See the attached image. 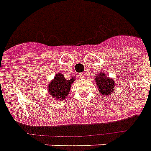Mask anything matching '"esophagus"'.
Returning <instances> with one entry per match:
<instances>
[{"label": "esophagus", "mask_w": 151, "mask_h": 151, "mask_svg": "<svg viewBox=\"0 0 151 151\" xmlns=\"http://www.w3.org/2000/svg\"><path fill=\"white\" fill-rule=\"evenodd\" d=\"M85 76H86V73H80V74H79V78H85Z\"/></svg>", "instance_id": "esophagus-1"}]
</instances>
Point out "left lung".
<instances>
[{
    "label": "left lung",
    "instance_id": "obj_1",
    "mask_svg": "<svg viewBox=\"0 0 151 151\" xmlns=\"http://www.w3.org/2000/svg\"><path fill=\"white\" fill-rule=\"evenodd\" d=\"M96 84L101 94L109 96L115 90V83L113 78H108L104 73H101L95 78Z\"/></svg>",
    "mask_w": 151,
    "mask_h": 151
}]
</instances>
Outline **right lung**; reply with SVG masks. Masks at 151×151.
<instances>
[{"label":"right lung","mask_w":151,"mask_h":151,"mask_svg":"<svg viewBox=\"0 0 151 151\" xmlns=\"http://www.w3.org/2000/svg\"><path fill=\"white\" fill-rule=\"evenodd\" d=\"M75 79V77H73L70 80H66L64 75L59 73L54 77L53 80L50 81L48 86V91L55 100L62 101L69 94L71 85Z\"/></svg>","instance_id":"right-lung-1"}]
</instances>
